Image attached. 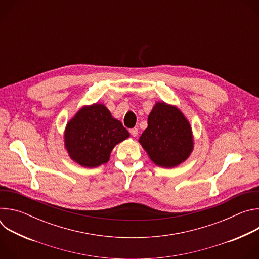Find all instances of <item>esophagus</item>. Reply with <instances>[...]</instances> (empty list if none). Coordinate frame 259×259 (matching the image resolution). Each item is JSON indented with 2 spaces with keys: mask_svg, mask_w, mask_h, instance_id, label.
<instances>
[{
  "mask_svg": "<svg viewBox=\"0 0 259 259\" xmlns=\"http://www.w3.org/2000/svg\"><path fill=\"white\" fill-rule=\"evenodd\" d=\"M129 131H130V134H131L133 137H135V136L137 135V133H138V129H137V128H132V129H130Z\"/></svg>",
  "mask_w": 259,
  "mask_h": 259,
  "instance_id": "obj_1",
  "label": "esophagus"
}]
</instances>
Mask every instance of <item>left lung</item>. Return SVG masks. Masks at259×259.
I'll return each instance as SVG.
<instances>
[{
  "label": "left lung",
  "instance_id": "1",
  "mask_svg": "<svg viewBox=\"0 0 259 259\" xmlns=\"http://www.w3.org/2000/svg\"><path fill=\"white\" fill-rule=\"evenodd\" d=\"M139 143L150 159L163 168H173L186 161L194 150L192 127L181 110L158 101L147 118V128Z\"/></svg>",
  "mask_w": 259,
  "mask_h": 259
}]
</instances>
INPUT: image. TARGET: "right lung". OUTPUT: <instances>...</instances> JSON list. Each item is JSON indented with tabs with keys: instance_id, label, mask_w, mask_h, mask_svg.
Here are the masks:
<instances>
[{
	"instance_id": "obj_1",
	"label": "right lung",
	"mask_w": 259,
	"mask_h": 259,
	"mask_svg": "<svg viewBox=\"0 0 259 259\" xmlns=\"http://www.w3.org/2000/svg\"><path fill=\"white\" fill-rule=\"evenodd\" d=\"M130 136L102 103L84 105L66 124L64 146L79 165L94 168L108 162L114 147Z\"/></svg>"
}]
</instances>
